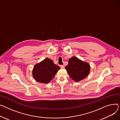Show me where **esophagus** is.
I'll return each mask as SVG.
<instances>
[{
    "mask_svg": "<svg viewBox=\"0 0 120 120\" xmlns=\"http://www.w3.org/2000/svg\"><path fill=\"white\" fill-rule=\"evenodd\" d=\"M60 68H62V69H63V68H64V65H60Z\"/></svg>",
    "mask_w": 120,
    "mask_h": 120,
    "instance_id": "esophagus-1",
    "label": "esophagus"
}]
</instances>
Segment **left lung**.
<instances>
[{
  "label": "left lung",
  "mask_w": 120,
  "mask_h": 120,
  "mask_svg": "<svg viewBox=\"0 0 120 120\" xmlns=\"http://www.w3.org/2000/svg\"><path fill=\"white\" fill-rule=\"evenodd\" d=\"M70 77L76 82H79L87 76L90 71V65L75 57L69 60L68 65L65 67Z\"/></svg>",
  "instance_id": "1"
}]
</instances>
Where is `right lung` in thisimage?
<instances>
[{
  "mask_svg": "<svg viewBox=\"0 0 120 120\" xmlns=\"http://www.w3.org/2000/svg\"><path fill=\"white\" fill-rule=\"evenodd\" d=\"M60 67L55 64L53 61L48 58L35 65L32 71L33 76L37 81L47 83L50 82Z\"/></svg>",
  "mask_w": 120,
  "mask_h": 120,
  "instance_id": "right-lung-1",
  "label": "right lung"
}]
</instances>
